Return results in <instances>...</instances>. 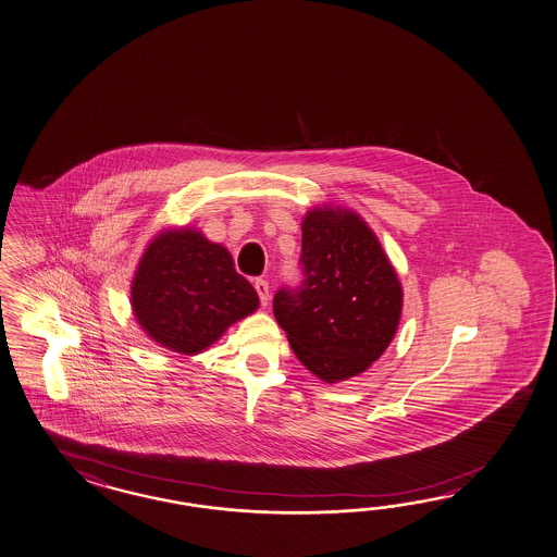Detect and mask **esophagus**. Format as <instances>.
<instances>
[{
    "label": "esophagus",
    "instance_id": "1",
    "mask_svg": "<svg viewBox=\"0 0 557 557\" xmlns=\"http://www.w3.org/2000/svg\"><path fill=\"white\" fill-rule=\"evenodd\" d=\"M253 285H256V292H258L261 306H268V301H270V284H268V280H261V277H258Z\"/></svg>",
    "mask_w": 557,
    "mask_h": 557
}]
</instances>
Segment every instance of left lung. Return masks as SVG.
<instances>
[{
	"label": "left lung",
	"mask_w": 557,
	"mask_h": 557,
	"mask_svg": "<svg viewBox=\"0 0 557 557\" xmlns=\"http://www.w3.org/2000/svg\"><path fill=\"white\" fill-rule=\"evenodd\" d=\"M301 280L273 313L299 362L326 382L350 379L393 339L403 289L374 233L352 211L313 209L301 225Z\"/></svg>",
	"instance_id": "obj_1"
}]
</instances>
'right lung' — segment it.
Wrapping results in <instances>:
<instances>
[{
  "label": "right lung",
  "instance_id": "add662e5",
  "mask_svg": "<svg viewBox=\"0 0 557 557\" xmlns=\"http://www.w3.org/2000/svg\"><path fill=\"white\" fill-rule=\"evenodd\" d=\"M258 304L230 251L197 231L161 233L147 247L133 282L138 324L173 352H201Z\"/></svg>",
  "mask_w": 557,
  "mask_h": 557
}]
</instances>
